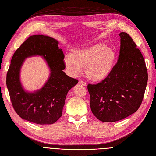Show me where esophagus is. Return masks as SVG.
<instances>
[{"instance_id": "obj_1", "label": "esophagus", "mask_w": 156, "mask_h": 156, "mask_svg": "<svg viewBox=\"0 0 156 156\" xmlns=\"http://www.w3.org/2000/svg\"><path fill=\"white\" fill-rule=\"evenodd\" d=\"M79 83L82 84V85H84V86H86V85H87V83L83 81H82V80H81V81H79Z\"/></svg>"}]
</instances>
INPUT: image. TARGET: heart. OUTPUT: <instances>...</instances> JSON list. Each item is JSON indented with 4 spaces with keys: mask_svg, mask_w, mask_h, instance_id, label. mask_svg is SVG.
Segmentation results:
<instances>
[{
    "mask_svg": "<svg viewBox=\"0 0 156 156\" xmlns=\"http://www.w3.org/2000/svg\"><path fill=\"white\" fill-rule=\"evenodd\" d=\"M115 60V51L103 44L77 51L65 57L66 65L72 75H79L84 67L87 77L93 81L105 79L112 72Z\"/></svg>",
    "mask_w": 156,
    "mask_h": 156,
    "instance_id": "b5f03b06",
    "label": "heart"
}]
</instances>
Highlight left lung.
<instances>
[{
  "instance_id": "obj_1",
  "label": "left lung",
  "mask_w": 156,
  "mask_h": 156,
  "mask_svg": "<svg viewBox=\"0 0 156 156\" xmlns=\"http://www.w3.org/2000/svg\"><path fill=\"white\" fill-rule=\"evenodd\" d=\"M119 58L111 73L97 84H88L93 115L104 122L121 120L135 112L142 103L148 71L131 37L122 32Z\"/></svg>"
}]
</instances>
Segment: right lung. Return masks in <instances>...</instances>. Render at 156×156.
I'll return each instance as SVG.
<instances>
[{
  "mask_svg": "<svg viewBox=\"0 0 156 156\" xmlns=\"http://www.w3.org/2000/svg\"><path fill=\"white\" fill-rule=\"evenodd\" d=\"M58 42L43 35L29 36L15 53L6 75V85L12 106L23 119L32 123L53 124L62 115L66 97L78 80L63 72L66 68L64 55ZM40 55L45 58L51 75L44 87L34 93L25 92L19 81V72L25 58Z\"/></svg>",
  "mask_w": 156,
  "mask_h": 156,
  "instance_id": "add662e5",
  "label": "right lung"
}]
</instances>
